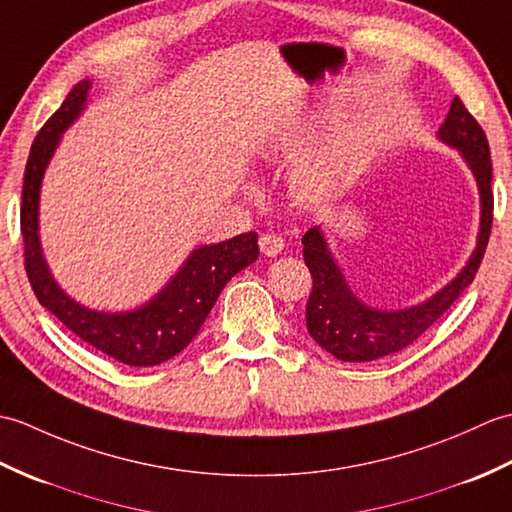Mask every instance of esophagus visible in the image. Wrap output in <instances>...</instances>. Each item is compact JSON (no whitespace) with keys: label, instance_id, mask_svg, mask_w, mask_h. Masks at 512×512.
Returning <instances> with one entry per match:
<instances>
[{"label":"esophagus","instance_id":"34e87169","mask_svg":"<svg viewBox=\"0 0 512 512\" xmlns=\"http://www.w3.org/2000/svg\"><path fill=\"white\" fill-rule=\"evenodd\" d=\"M258 245H260V252H263L265 256H278L282 249H285V241H282V238L276 234H263L260 236Z\"/></svg>","mask_w":512,"mask_h":512}]
</instances>
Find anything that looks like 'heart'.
Returning <instances> with one entry per match:
<instances>
[{
    "instance_id": "heart-1",
    "label": "heart",
    "mask_w": 512,
    "mask_h": 512,
    "mask_svg": "<svg viewBox=\"0 0 512 512\" xmlns=\"http://www.w3.org/2000/svg\"><path fill=\"white\" fill-rule=\"evenodd\" d=\"M344 144H333L317 153L309 164H304L293 177L295 195L304 201H313L324 197L333 188L337 175L342 173L344 166Z\"/></svg>"
}]
</instances>
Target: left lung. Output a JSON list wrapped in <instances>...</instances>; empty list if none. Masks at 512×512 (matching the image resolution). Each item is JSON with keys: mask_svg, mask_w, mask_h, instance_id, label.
<instances>
[{"mask_svg": "<svg viewBox=\"0 0 512 512\" xmlns=\"http://www.w3.org/2000/svg\"><path fill=\"white\" fill-rule=\"evenodd\" d=\"M438 140L456 149L471 168L480 192V230L467 265L431 298L399 311L374 309L348 287L342 267L328 249L322 225L311 227L302 236L304 263L313 276V291L306 302V328L315 342L337 359L372 361L410 346L458 300L482 263L493 223L491 151L478 120L458 96L451 100L447 118L440 124Z\"/></svg>", "mask_w": 512, "mask_h": 512, "instance_id": "1", "label": "left lung"}]
</instances>
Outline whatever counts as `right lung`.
Instances as JSON below:
<instances>
[{
    "label": "right lung",
    "mask_w": 512,
    "mask_h": 512,
    "mask_svg": "<svg viewBox=\"0 0 512 512\" xmlns=\"http://www.w3.org/2000/svg\"><path fill=\"white\" fill-rule=\"evenodd\" d=\"M92 81L78 83L34 138L21 192V234L26 271L34 295L50 313L105 355L127 366L149 368L179 355L206 322L223 287L258 258V234H238L230 241L192 249L177 274L149 302L131 311H96L70 298L54 280L39 236L41 181L63 133L81 118Z\"/></svg>",
    "instance_id": "right-lung-1"
}]
</instances>
